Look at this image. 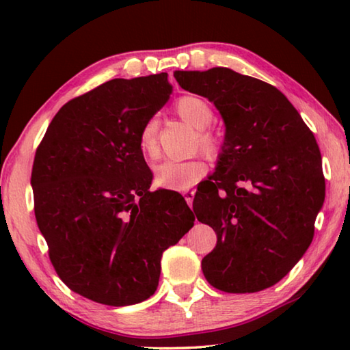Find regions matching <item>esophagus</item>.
Listing matches in <instances>:
<instances>
[{"label": "esophagus", "instance_id": "34e87169", "mask_svg": "<svg viewBox=\"0 0 350 350\" xmlns=\"http://www.w3.org/2000/svg\"><path fill=\"white\" fill-rule=\"evenodd\" d=\"M194 194H196V193H194V191H185V193H183V196H185V200H187V204H188L189 206H191V205H193V199H194Z\"/></svg>", "mask_w": 350, "mask_h": 350}]
</instances>
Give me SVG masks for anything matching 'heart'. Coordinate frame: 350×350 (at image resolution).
Wrapping results in <instances>:
<instances>
[{
  "label": "heart",
  "instance_id": "heart-1",
  "mask_svg": "<svg viewBox=\"0 0 350 350\" xmlns=\"http://www.w3.org/2000/svg\"><path fill=\"white\" fill-rule=\"evenodd\" d=\"M176 111L183 120L196 129L208 128L213 122V117H215L211 106L205 100L194 96H185L177 100ZM157 129L159 118L151 117L139 134V150L146 159L156 157L157 154ZM199 139L200 145L206 152L215 154L217 151V142L215 135L206 131H200ZM205 171L206 165L200 159H194V161L188 162L168 161L157 165L156 170H154V183L165 189L183 191V189L193 187L205 174Z\"/></svg>",
  "mask_w": 350,
  "mask_h": 350
}]
</instances>
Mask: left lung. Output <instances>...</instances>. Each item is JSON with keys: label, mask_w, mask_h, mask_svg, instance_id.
<instances>
[{"label": "left lung", "mask_w": 350, "mask_h": 350, "mask_svg": "<svg viewBox=\"0 0 350 350\" xmlns=\"http://www.w3.org/2000/svg\"><path fill=\"white\" fill-rule=\"evenodd\" d=\"M174 77L185 91L208 98L225 125L215 173L193 204L198 221L217 234L202 259L206 281L228 293L275 286L309 248L324 202L317 140L269 83L228 68Z\"/></svg>", "instance_id": "obj_1"}]
</instances>
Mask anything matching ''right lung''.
I'll return each instance as SVG.
<instances>
[{
	"instance_id": "obj_1",
	"label": "right lung",
	"mask_w": 350,
	"mask_h": 350,
	"mask_svg": "<svg viewBox=\"0 0 350 350\" xmlns=\"http://www.w3.org/2000/svg\"><path fill=\"white\" fill-rule=\"evenodd\" d=\"M168 74L116 79L70 100L35 152V217L60 280L85 298L131 306L156 292L161 258L194 225L183 198L151 193L139 150L168 102Z\"/></svg>"
}]
</instances>
